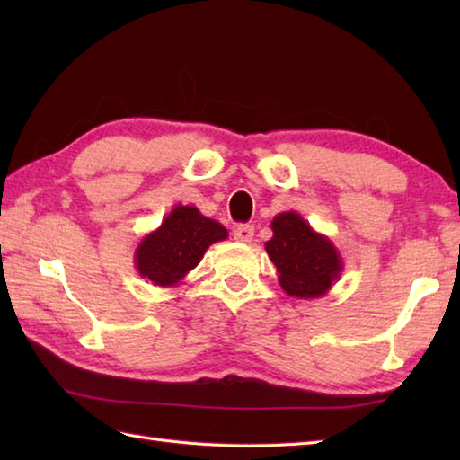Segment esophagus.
Returning a JSON list of instances; mask_svg holds the SVG:
<instances>
[{"label":"esophagus","mask_w":460,"mask_h":460,"mask_svg":"<svg viewBox=\"0 0 460 460\" xmlns=\"http://www.w3.org/2000/svg\"><path fill=\"white\" fill-rule=\"evenodd\" d=\"M252 235H255V229H252V225H237L235 231H233V237L239 243H251Z\"/></svg>","instance_id":"34e87169"}]
</instances>
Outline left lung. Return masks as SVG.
<instances>
[{
	"instance_id": "obj_1",
	"label": "left lung",
	"mask_w": 460,
	"mask_h": 460,
	"mask_svg": "<svg viewBox=\"0 0 460 460\" xmlns=\"http://www.w3.org/2000/svg\"><path fill=\"white\" fill-rule=\"evenodd\" d=\"M267 255L277 267L282 290L292 298H322L336 285L344 261L326 235L314 231L296 211H282L270 221Z\"/></svg>"
}]
</instances>
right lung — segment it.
Returning <instances> with one entry per match:
<instances>
[{
    "instance_id": "1",
    "label": "right lung",
    "mask_w": 460,
    "mask_h": 460,
    "mask_svg": "<svg viewBox=\"0 0 460 460\" xmlns=\"http://www.w3.org/2000/svg\"><path fill=\"white\" fill-rule=\"evenodd\" d=\"M229 237L219 221L205 217L195 205H181L165 215L158 229L146 233L134 252V267L154 287H180L199 265L213 243Z\"/></svg>"
}]
</instances>
